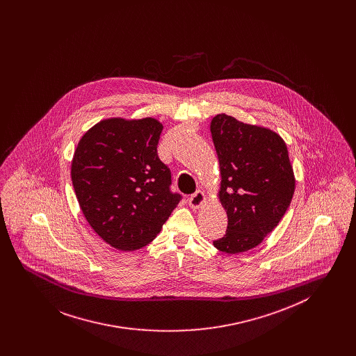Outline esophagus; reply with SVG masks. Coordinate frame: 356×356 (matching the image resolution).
<instances>
[{
    "label": "esophagus",
    "mask_w": 356,
    "mask_h": 356,
    "mask_svg": "<svg viewBox=\"0 0 356 356\" xmlns=\"http://www.w3.org/2000/svg\"><path fill=\"white\" fill-rule=\"evenodd\" d=\"M189 205L192 207V208H199V207H202L203 205L204 202H205V196H204L203 192L202 191H196L195 193H192L191 196H189Z\"/></svg>",
    "instance_id": "1"
}]
</instances>
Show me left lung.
<instances>
[{
    "label": "left lung",
    "mask_w": 356,
    "mask_h": 356,
    "mask_svg": "<svg viewBox=\"0 0 356 356\" xmlns=\"http://www.w3.org/2000/svg\"><path fill=\"white\" fill-rule=\"evenodd\" d=\"M211 134L228 216L225 235L213 245L240 254L259 245L284 216L295 191L293 170L286 143L270 129L221 113L212 120Z\"/></svg>",
    "instance_id": "1"
}]
</instances>
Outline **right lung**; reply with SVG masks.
<instances>
[{"mask_svg": "<svg viewBox=\"0 0 356 356\" xmlns=\"http://www.w3.org/2000/svg\"><path fill=\"white\" fill-rule=\"evenodd\" d=\"M157 120L111 119L85 134L73 156L72 183L95 232L121 251L151 243L183 196L157 154Z\"/></svg>", "mask_w": 356, "mask_h": 356, "instance_id": "1", "label": "right lung"}]
</instances>
